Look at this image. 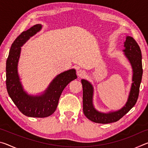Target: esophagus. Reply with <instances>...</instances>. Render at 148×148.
<instances>
[{
    "instance_id": "34e87169",
    "label": "esophagus",
    "mask_w": 148,
    "mask_h": 148,
    "mask_svg": "<svg viewBox=\"0 0 148 148\" xmlns=\"http://www.w3.org/2000/svg\"><path fill=\"white\" fill-rule=\"evenodd\" d=\"M77 76H78L79 77H83L85 76V75H86V71H84V70H79V71H77Z\"/></svg>"
}]
</instances>
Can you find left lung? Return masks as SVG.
Wrapping results in <instances>:
<instances>
[{
  "label": "left lung",
  "mask_w": 148,
  "mask_h": 148,
  "mask_svg": "<svg viewBox=\"0 0 148 148\" xmlns=\"http://www.w3.org/2000/svg\"><path fill=\"white\" fill-rule=\"evenodd\" d=\"M125 55L129 60L133 69L132 84L129 97L125 106L119 111L109 114L101 113L94 108L92 105V86L87 80L82 79L83 87V111L89 120L97 123L106 124L116 122L122 118L132 107L138 98L140 86L142 81V53L136 41L131 36H127L125 42Z\"/></svg>",
  "instance_id": "8db88e82"
}]
</instances>
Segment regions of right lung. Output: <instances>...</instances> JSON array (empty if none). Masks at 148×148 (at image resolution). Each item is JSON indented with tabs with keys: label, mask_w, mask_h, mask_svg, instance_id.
Wrapping results in <instances>:
<instances>
[{
	"label": "right lung",
	"mask_w": 148,
	"mask_h": 148,
	"mask_svg": "<svg viewBox=\"0 0 148 148\" xmlns=\"http://www.w3.org/2000/svg\"><path fill=\"white\" fill-rule=\"evenodd\" d=\"M41 28V25H35L17 37L10 49L6 66V84L10 97L22 114L32 117H46L53 114L65 87L77 78L76 71L71 69L59 74L41 96H30L23 91L17 72L21 46Z\"/></svg>",
	"instance_id": "obj_1"
}]
</instances>
